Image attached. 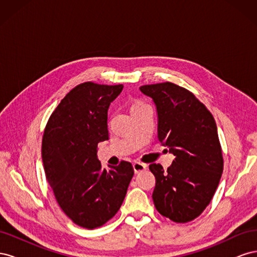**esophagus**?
<instances>
[{"label": "esophagus", "instance_id": "34e87169", "mask_svg": "<svg viewBox=\"0 0 257 257\" xmlns=\"http://www.w3.org/2000/svg\"><path fill=\"white\" fill-rule=\"evenodd\" d=\"M133 168H134L135 174H138L141 172H144V170L147 168V165L144 164V163H141V162H134L133 163Z\"/></svg>", "mask_w": 257, "mask_h": 257}]
</instances>
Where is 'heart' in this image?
I'll list each match as a JSON object with an SVG mask.
<instances>
[{
	"label": "heart",
	"mask_w": 257,
	"mask_h": 257,
	"mask_svg": "<svg viewBox=\"0 0 257 257\" xmlns=\"http://www.w3.org/2000/svg\"><path fill=\"white\" fill-rule=\"evenodd\" d=\"M145 105H147V104H145V103H143V102H135L133 105H132L131 110H132V109H135V108H138V107L145 106Z\"/></svg>",
	"instance_id": "obj_1"
}]
</instances>
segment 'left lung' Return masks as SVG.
<instances>
[{
  "label": "left lung",
  "instance_id": "8db88e82",
  "mask_svg": "<svg viewBox=\"0 0 257 257\" xmlns=\"http://www.w3.org/2000/svg\"><path fill=\"white\" fill-rule=\"evenodd\" d=\"M144 94L157 105L158 137L174 153L165 172L150 164L158 211L176 223L196 219L210 204L223 173V154L213 115L188 89L173 82L146 84Z\"/></svg>",
  "mask_w": 257,
  "mask_h": 257
}]
</instances>
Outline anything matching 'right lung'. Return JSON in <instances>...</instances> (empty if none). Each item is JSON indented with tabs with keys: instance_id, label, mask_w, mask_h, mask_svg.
<instances>
[{
	"instance_id": "obj_1",
	"label": "right lung",
	"mask_w": 257,
	"mask_h": 257,
	"mask_svg": "<svg viewBox=\"0 0 257 257\" xmlns=\"http://www.w3.org/2000/svg\"><path fill=\"white\" fill-rule=\"evenodd\" d=\"M122 89L91 81L76 85L44 131L46 179L62 211L83 228H97L115 215L134 175L130 162L103 169L96 155L98 143L108 139V108Z\"/></svg>"
}]
</instances>
